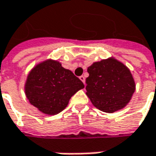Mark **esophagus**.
Listing matches in <instances>:
<instances>
[{
  "label": "esophagus",
  "mask_w": 156,
  "mask_h": 156,
  "mask_svg": "<svg viewBox=\"0 0 156 156\" xmlns=\"http://www.w3.org/2000/svg\"><path fill=\"white\" fill-rule=\"evenodd\" d=\"M80 80H81L83 83H85V76H83V75L80 76Z\"/></svg>",
  "instance_id": "1"
}]
</instances>
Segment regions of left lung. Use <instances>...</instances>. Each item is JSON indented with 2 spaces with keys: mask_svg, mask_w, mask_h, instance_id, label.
<instances>
[{
  "mask_svg": "<svg viewBox=\"0 0 156 156\" xmlns=\"http://www.w3.org/2000/svg\"><path fill=\"white\" fill-rule=\"evenodd\" d=\"M87 96L92 105L107 113L119 111L128 105L135 91L130 69L113 57L94 62L88 67Z\"/></svg>",
  "mask_w": 156,
  "mask_h": 156,
  "instance_id": "left-lung-1",
  "label": "left lung"
}]
</instances>
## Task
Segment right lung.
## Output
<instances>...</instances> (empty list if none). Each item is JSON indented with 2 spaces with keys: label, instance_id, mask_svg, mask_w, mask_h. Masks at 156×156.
<instances>
[{
  "label": "right lung",
  "instance_id": "1",
  "mask_svg": "<svg viewBox=\"0 0 156 156\" xmlns=\"http://www.w3.org/2000/svg\"><path fill=\"white\" fill-rule=\"evenodd\" d=\"M83 88L84 84L72 71L51 58L37 64L30 71L24 84L30 104L50 116L62 112L70 98Z\"/></svg>",
  "mask_w": 156,
  "mask_h": 156
}]
</instances>
